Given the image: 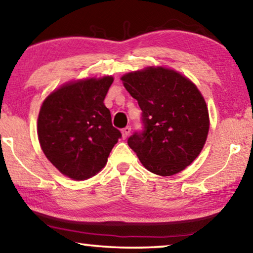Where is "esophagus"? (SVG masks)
Returning a JSON list of instances; mask_svg holds the SVG:
<instances>
[{"mask_svg": "<svg viewBox=\"0 0 253 253\" xmlns=\"http://www.w3.org/2000/svg\"><path fill=\"white\" fill-rule=\"evenodd\" d=\"M130 130H131V128H130V126H126L125 128H123L122 129V133H123V137L124 138H126L128 135L130 134Z\"/></svg>", "mask_w": 253, "mask_h": 253, "instance_id": "1", "label": "esophagus"}]
</instances>
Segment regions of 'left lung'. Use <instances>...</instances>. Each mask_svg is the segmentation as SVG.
Listing matches in <instances>:
<instances>
[{
    "instance_id": "8db88e82",
    "label": "left lung",
    "mask_w": 253,
    "mask_h": 253,
    "mask_svg": "<svg viewBox=\"0 0 253 253\" xmlns=\"http://www.w3.org/2000/svg\"><path fill=\"white\" fill-rule=\"evenodd\" d=\"M142 110V130L128 145L149 171L171 176L195 160L209 131L206 101L193 83L177 71L146 68L122 77Z\"/></svg>"
}]
</instances>
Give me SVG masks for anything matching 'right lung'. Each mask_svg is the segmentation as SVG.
<instances>
[{
	"label": "right lung",
	"instance_id": "1",
	"mask_svg": "<svg viewBox=\"0 0 253 253\" xmlns=\"http://www.w3.org/2000/svg\"><path fill=\"white\" fill-rule=\"evenodd\" d=\"M112 82L107 76L69 83L42 104L37 122L41 148L51 164L70 178L84 180L96 175L122 137L103 103Z\"/></svg>",
	"mask_w": 253,
	"mask_h": 253
}]
</instances>
